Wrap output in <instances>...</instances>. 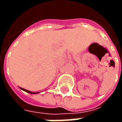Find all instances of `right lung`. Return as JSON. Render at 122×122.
<instances>
[{
    "label": "right lung",
    "instance_id": "1",
    "mask_svg": "<svg viewBox=\"0 0 122 122\" xmlns=\"http://www.w3.org/2000/svg\"><path fill=\"white\" fill-rule=\"evenodd\" d=\"M20 88L21 90H22L23 91H24V92H27V93H30V94H37V93H39L40 92H30V91H29V90H25V89H23L22 87H20Z\"/></svg>",
    "mask_w": 122,
    "mask_h": 122
}]
</instances>
